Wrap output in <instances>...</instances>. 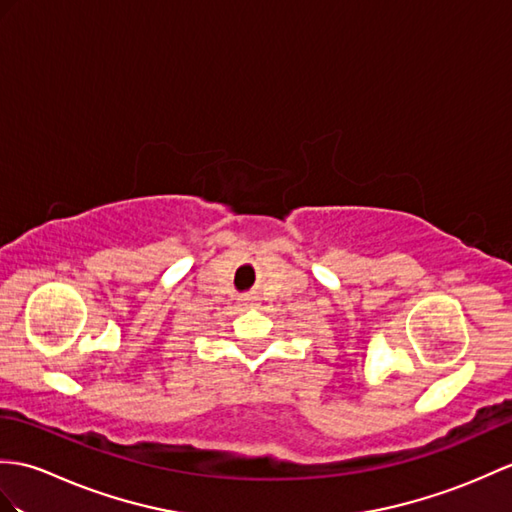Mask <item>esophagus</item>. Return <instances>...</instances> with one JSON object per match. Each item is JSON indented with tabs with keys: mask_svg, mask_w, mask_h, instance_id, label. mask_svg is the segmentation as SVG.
<instances>
[{
	"mask_svg": "<svg viewBox=\"0 0 512 512\" xmlns=\"http://www.w3.org/2000/svg\"><path fill=\"white\" fill-rule=\"evenodd\" d=\"M240 301H242V303H244L246 307H253V303H251L253 299H251V296H242V299H240Z\"/></svg>",
	"mask_w": 512,
	"mask_h": 512,
	"instance_id": "esophagus-1",
	"label": "esophagus"
}]
</instances>
